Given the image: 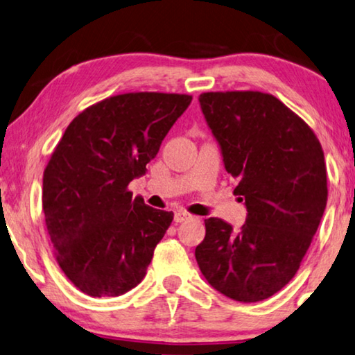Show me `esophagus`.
Segmentation results:
<instances>
[{"label": "esophagus", "instance_id": "1", "mask_svg": "<svg viewBox=\"0 0 355 355\" xmlns=\"http://www.w3.org/2000/svg\"><path fill=\"white\" fill-rule=\"evenodd\" d=\"M189 218H191V215H189L188 211L178 210V211H175V215H173V221H175V223H184V221H188Z\"/></svg>", "mask_w": 355, "mask_h": 355}]
</instances>
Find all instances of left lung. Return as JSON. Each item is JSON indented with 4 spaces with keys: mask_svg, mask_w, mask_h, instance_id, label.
<instances>
[{
    "mask_svg": "<svg viewBox=\"0 0 355 355\" xmlns=\"http://www.w3.org/2000/svg\"><path fill=\"white\" fill-rule=\"evenodd\" d=\"M202 114L235 178L246 221L205 219L196 261L229 299L266 300L294 278L327 205L324 151L305 121L261 92L202 93Z\"/></svg>",
    "mask_w": 355,
    "mask_h": 355,
    "instance_id": "obj_1",
    "label": "left lung"
}]
</instances>
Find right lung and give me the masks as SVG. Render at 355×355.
<instances>
[{
  "instance_id": "add662e5",
  "label": "right lung",
  "mask_w": 355,
  "mask_h": 355,
  "mask_svg": "<svg viewBox=\"0 0 355 355\" xmlns=\"http://www.w3.org/2000/svg\"><path fill=\"white\" fill-rule=\"evenodd\" d=\"M193 96L126 93L78 114L44 171L42 208L55 256L76 288L118 297L144 279L173 213L132 198L147 164Z\"/></svg>"
}]
</instances>
